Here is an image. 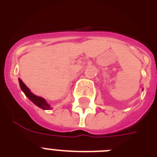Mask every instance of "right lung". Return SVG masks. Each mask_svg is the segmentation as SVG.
<instances>
[{
  "mask_svg": "<svg viewBox=\"0 0 157 157\" xmlns=\"http://www.w3.org/2000/svg\"><path fill=\"white\" fill-rule=\"evenodd\" d=\"M18 82H19V86L23 93L25 94V95L33 102L34 104H36L37 107H40L44 110H49L51 109V107H50V105L48 104L47 102L45 101V98L39 97V96L35 95L34 94H33L30 91V90L26 86V85L23 82V81L20 78L18 79Z\"/></svg>",
  "mask_w": 157,
  "mask_h": 157,
  "instance_id": "1",
  "label": "right lung"
}]
</instances>
